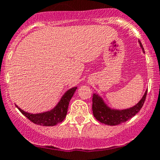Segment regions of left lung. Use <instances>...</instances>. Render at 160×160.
Here are the masks:
<instances>
[{"label":"left lung","instance_id":"obj_1","mask_svg":"<svg viewBox=\"0 0 160 160\" xmlns=\"http://www.w3.org/2000/svg\"><path fill=\"white\" fill-rule=\"evenodd\" d=\"M139 43L143 52L145 53L143 45L139 41ZM147 92H148V90L145 91L143 97L141 98V100L136 105L125 109H116L109 107L100 95L97 94V93H93V116L100 123L110 125V126H115V125L124 123V122L128 121V119H130L131 118L136 116L140 111L141 108L143 107V103H144Z\"/></svg>","mask_w":160,"mask_h":160}]
</instances>
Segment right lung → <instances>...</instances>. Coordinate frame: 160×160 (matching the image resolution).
<instances>
[{
  "label": "right lung",
  "instance_id": "obj_1",
  "mask_svg": "<svg viewBox=\"0 0 160 160\" xmlns=\"http://www.w3.org/2000/svg\"><path fill=\"white\" fill-rule=\"evenodd\" d=\"M77 88V87H73L68 89L63 95L62 97L60 98V101L57 103L55 107L51 110L46 111V112H40V113H30L20 108L17 104H16V107L25 117L28 118L29 120L36 124L48 127L55 126L57 123H61L65 119L68 108V104Z\"/></svg>",
  "mask_w": 160,
  "mask_h": 160
}]
</instances>
